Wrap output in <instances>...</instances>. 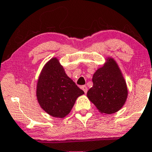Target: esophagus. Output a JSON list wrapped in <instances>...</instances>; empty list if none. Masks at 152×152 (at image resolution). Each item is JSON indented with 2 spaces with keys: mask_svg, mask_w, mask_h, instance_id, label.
Returning a JSON list of instances; mask_svg holds the SVG:
<instances>
[{
  "mask_svg": "<svg viewBox=\"0 0 152 152\" xmlns=\"http://www.w3.org/2000/svg\"><path fill=\"white\" fill-rule=\"evenodd\" d=\"M81 89H82V90L83 91H84V93L85 94H86V92H87V87H86V86H81Z\"/></svg>",
  "mask_w": 152,
  "mask_h": 152,
  "instance_id": "esophagus-1",
  "label": "esophagus"
}]
</instances>
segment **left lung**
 <instances>
[{
	"label": "left lung",
	"instance_id": "8db88e82",
	"mask_svg": "<svg viewBox=\"0 0 152 152\" xmlns=\"http://www.w3.org/2000/svg\"><path fill=\"white\" fill-rule=\"evenodd\" d=\"M92 81L86 95L99 113L113 114L123 107L128 97L127 84L114 58H106L93 75Z\"/></svg>",
	"mask_w": 152,
	"mask_h": 152
}]
</instances>
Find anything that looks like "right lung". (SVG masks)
I'll use <instances>...</instances> for the list:
<instances>
[{
	"mask_svg": "<svg viewBox=\"0 0 152 152\" xmlns=\"http://www.w3.org/2000/svg\"><path fill=\"white\" fill-rule=\"evenodd\" d=\"M84 94L67 76L57 58H51L45 64L38 77L36 96L39 106L48 115L65 118L77 98Z\"/></svg>",
	"mask_w": 152,
	"mask_h": 152,
	"instance_id": "add662e5",
	"label": "right lung"
}]
</instances>
